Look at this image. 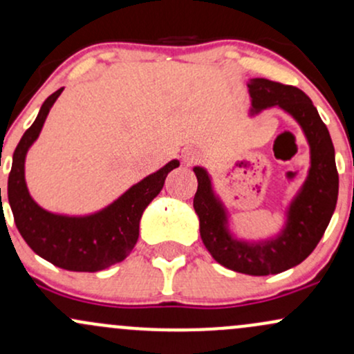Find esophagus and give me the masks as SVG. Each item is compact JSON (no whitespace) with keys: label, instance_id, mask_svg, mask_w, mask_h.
<instances>
[{"label":"esophagus","instance_id":"1","mask_svg":"<svg viewBox=\"0 0 354 354\" xmlns=\"http://www.w3.org/2000/svg\"><path fill=\"white\" fill-rule=\"evenodd\" d=\"M181 158H183V161H185L186 165H191L194 160H196V156H194V151H191V149H185V151L181 153Z\"/></svg>","mask_w":354,"mask_h":354}]
</instances>
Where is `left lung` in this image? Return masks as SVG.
<instances>
[{"label":"left lung","instance_id":"8db88e82","mask_svg":"<svg viewBox=\"0 0 354 354\" xmlns=\"http://www.w3.org/2000/svg\"><path fill=\"white\" fill-rule=\"evenodd\" d=\"M248 91L251 96V116L278 106L299 124L310 145L306 180L288 205L281 231L266 239L248 241L234 236L230 228L228 209L214 193L209 173L201 166L193 168L198 178L193 206L200 218L203 245L219 265L238 273L266 276L290 270L311 254L335 213L339 178L330 131L301 89L253 78L248 83Z\"/></svg>","mask_w":354,"mask_h":354}]
</instances>
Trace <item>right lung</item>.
Returning <instances> with one entry per match:
<instances>
[{
	"mask_svg": "<svg viewBox=\"0 0 354 354\" xmlns=\"http://www.w3.org/2000/svg\"><path fill=\"white\" fill-rule=\"evenodd\" d=\"M61 93L63 88L48 96L35 123L16 146L8 178V201L16 228L36 254L63 270L95 273L123 261L131 253L140 236L143 211L160 194L168 173L178 168L180 161L171 160L156 173L148 174L96 213L68 216L41 208L28 191L24 161Z\"/></svg>",
	"mask_w": 354,
	"mask_h": 354,
	"instance_id": "add662e5",
	"label": "right lung"
}]
</instances>
